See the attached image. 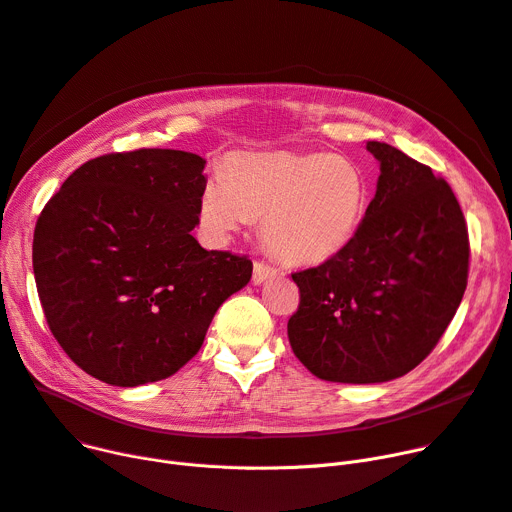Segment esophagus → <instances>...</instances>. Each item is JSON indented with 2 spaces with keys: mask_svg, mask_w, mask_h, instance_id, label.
<instances>
[{
  "mask_svg": "<svg viewBox=\"0 0 512 512\" xmlns=\"http://www.w3.org/2000/svg\"><path fill=\"white\" fill-rule=\"evenodd\" d=\"M278 276V269L267 265L265 261H255L253 265V284H263L265 280Z\"/></svg>",
  "mask_w": 512,
  "mask_h": 512,
  "instance_id": "obj_1",
  "label": "esophagus"
}]
</instances>
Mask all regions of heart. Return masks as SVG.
<instances>
[{"label": "heart", "mask_w": 512, "mask_h": 512, "mask_svg": "<svg viewBox=\"0 0 512 512\" xmlns=\"http://www.w3.org/2000/svg\"><path fill=\"white\" fill-rule=\"evenodd\" d=\"M368 206L362 168L344 156L236 154L199 199V222L214 245L263 216L269 245L292 263H323L344 251Z\"/></svg>", "instance_id": "obj_1"}]
</instances>
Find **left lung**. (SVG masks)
<instances>
[{"mask_svg":"<svg viewBox=\"0 0 512 512\" xmlns=\"http://www.w3.org/2000/svg\"><path fill=\"white\" fill-rule=\"evenodd\" d=\"M366 150L381 175L358 232L335 257L292 274V352L331 383H385L414 370L467 286V226L449 183L389 144Z\"/></svg>","mask_w":512,"mask_h":512,"instance_id":"1","label":"left lung"}]
</instances>
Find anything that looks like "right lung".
<instances>
[{
  "mask_svg": "<svg viewBox=\"0 0 512 512\" xmlns=\"http://www.w3.org/2000/svg\"><path fill=\"white\" fill-rule=\"evenodd\" d=\"M206 160L144 148L88 160L47 201L32 269L51 333L90 377L162 381L201 348L220 304L253 263L191 234Z\"/></svg>",
  "mask_w": 512,
  "mask_h": 512,
  "instance_id": "right-lung-1",
  "label": "right lung"
}]
</instances>
